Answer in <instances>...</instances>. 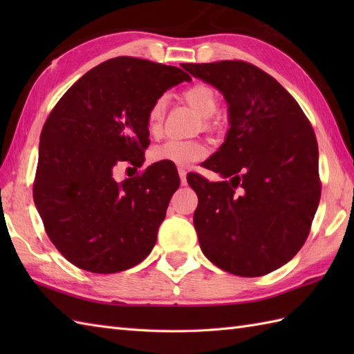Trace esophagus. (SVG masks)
Segmentation results:
<instances>
[{"label":"esophagus","instance_id":"1","mask_svg":"<svg viewBox=\"0 0 354 354\" xmlns=\"http://www.w3.org/2000/svg\"><path fill=\"white\" fill-rule=\"evenodd\" d=\"M179 173V178H181V184L185 185L187 184V171L184 169H178Z\"/></svg>","mask_w":354,"mask_h":354}]
</instances>
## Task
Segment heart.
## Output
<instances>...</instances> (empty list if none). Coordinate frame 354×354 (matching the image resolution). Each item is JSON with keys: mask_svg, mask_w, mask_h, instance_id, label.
I'll return each instance as SVG.
<instances>
[{"mask_svg": "<svg viewBox=\"0 0 354 354\" xmlns=\"http://www.w3.org/2000/svg\"><path fill=\"white\" fill-rule=\"evenodd\" d=\"M185 100L196 109L202 117H212L219 108V95L216 89L208 84H194L184 91ZM167 109V97H156L147 111V129L152 135L161 131L162 122ZM208 153V146L198 140H176L156 145L150 149V160L156 164L176 165V167H189L193 162L201 161Z\"/></svg>", "mask_w": 354, "mask_h": 354, "instance_id": "1", "label": "heart"}]
</instances>
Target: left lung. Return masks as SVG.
Wrapping results in <instances>:
<instances>
[{
  "label": "left lung",
  "instance_id": "8db88e82",
  "mask_svg": "<svg viewBox=\"0 0 354 354\" xmlns=\"http://www.w3.org/2000/svg\"><path fill=\"white\" fill-rule=\"evenodd\" d=\"M228 103L225 142L202 164L230 181H187L198 194L194 230L205 257L240 277H260L293 259L321 198L318 142L297 100L243 61L183 64Z\"/></svg>",
  "mask_w": 354,
  "mask_h": 354
}]
</instances>
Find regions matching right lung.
<instances>
[{
    "mask_svg": "<svg viewBox=\"0 0 354 354\" xmlns=\"http://www.w3.org/2000/svg\"><path fill=\"white\" fill-rule=\"evenodd\" d=\"M184 80L190 76L176 66L120 56L84 74L50 112L33 199L47 236L74 266L122 272L152 251L178 171L152 164L117 183L112 167L142 164L150 104Z\"/></svg>",
    "mask_w": 354,
    "mask_h": 354,
    "instance_id": "add662e5",
    "label": "right lung"
}]
</instances>
